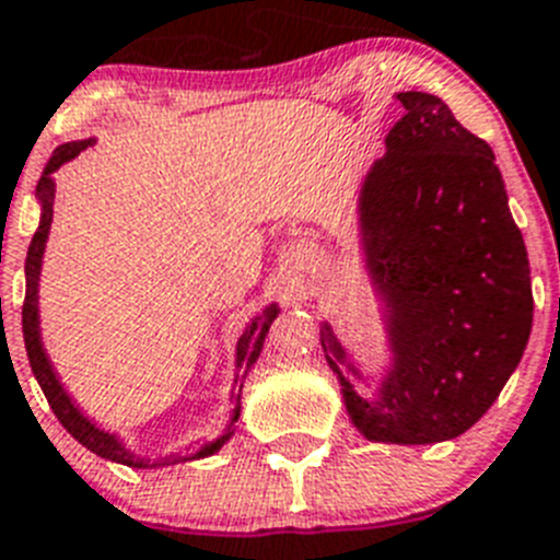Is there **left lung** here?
Instances as JSON below:
<instances>
[{
  "label": "left lung",
  "instance_id": "8db88e82",
  "mask_svg": "<svg viewBox=\"0 0 560 560\" xmlns=\"http://www.w3.org/2000/svg\"><path fill=\"white\" fill-rule=\"evenodd\" d=\"M397 101L406 115L361 199L369 267L392 307L395 369L366 400L329 327L320 347L361 434L428 445L454 440L493 406L527 347L533 287L493 149L436 95Z\"/></svg>",
  "mask_w": 560,
  "mask_h": 560
}]
</instances>
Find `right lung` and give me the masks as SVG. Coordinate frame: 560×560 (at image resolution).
I'll return each mask as SVG.
<instances>
[{
    "label": "right lung",
    "instance_id": "right-lung-1",
    "mask_svg": "<svg viewBox=\"0 0 560 560\" xmlns=\"http://www.w3.org/2000/svg\"><path fill=\"white\" fill-rule=\"evenodd\" d=\"M92 140H72V143H65L61 149H56L52 152V158L47 160L45 165V177L38 179V199H42V222H38V231L33 233V242L31 247H27V261H24V276H27V290H24V304H22V332H24V349H27V358H31V369L33 374H36L38 386H42V392H45L47 402H50L52 415L58 417V422L70 431L72 436H75L84 448H90L92 454L104 456V459H112V462H120V465H132V468H145V462L138 459L135 454H129V451L120 445L115 436L104 434V431H98V428L92 425L90 420H84V417L78 415V408L72 406V400L67 397V392L61 388V383L56 381V374H52L50 363H47V354L45 349H42V340H38V310H36V287H38V267H42V253H45V242H47V231H50V222H52V179L50 174L56 172L58 165L67 163L70 158H75L81 149H86ZM276 313L279 310L276 307H267L265 313L259 315V318L253 320L250 327L245 329V335L240 338V347H236V366H240V374H236V381H233V392H231V400H233V420L231 425L236 420H240V397H242V381H245L247 369L256 363V358H259L261 352V343H265V335L267 329H270V324H273ZM231 436V428H228V434L220 436L217 442H208V445H202V451H199L197 456H208L213 454V451L222 448V442ZM165 462V459H160ZM154 465V462H152Z\"/></svg>",
    "mask_w": 560,
    "mask_h": 560
}]
</instances>
